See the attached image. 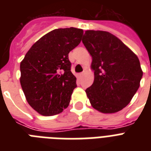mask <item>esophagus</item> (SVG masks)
I'll return each mask as SVG.
<instances>
[{"label":"esophagus","mask_w":151,"mask_h":151,"mask_svg":"<svg viewBox=\"0 0 151 151\" xmlns=\"http://www.w3.org/2000/svg\"><path fill=\"white\" fill-rule=\"evenodd\" d=\"M84 74H85V72H82V73H79V77H80V78H82L83 76H84Z\"/></svg>","instance_id":"esophagus-1"}]
</instances>
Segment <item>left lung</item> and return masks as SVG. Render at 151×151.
<instances>
[{"instance_id": "left-lung-1", "label": "left lung", "mask_w": 151, "mask_h": 151, "mask_svg": "<svg viewBox=\"0 0 151 151\" xmlns=\"http://www.w3.org/2000/svg\"><path fill=\"white\" fill-rule=\"evenodd\" d=\"M92 55L94 81L85 90L91 105L104 114L118 112L137 92L143 71L138 57L109 32L86 30L82 38Z\"/></svg>"}]
</instances>
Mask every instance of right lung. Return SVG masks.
<instances>
[{
    "label": "right lung",
    "mask_w": 151,
    "mask_h": 151,
    "mask_svg": "<svg viewBox=\"0 0 151 151\" xmlns=\"http://www.w3.org/2000/svg\"><path fill=\"white\" fill-rule=\"evenodd\" d=\"M83 29L52 30L32 45L20 63V84L27 102L43 116L61 113L77 87L69 52L80 44Z\"/></svg>",
    "instance_id": "1"
}]
</instances>
